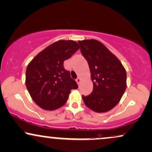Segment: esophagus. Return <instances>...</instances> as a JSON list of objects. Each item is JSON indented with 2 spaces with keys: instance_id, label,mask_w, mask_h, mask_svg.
I'll return each instance as SVG.
<instances>
[{
  "instance_id": "esophagus-1",
  "label": "esophagus",
  "mask_w": 152,
  "mask_h": 152,
  "mask_svg": "<svg viewBox=\"0 0 152 152\" xmlns=\"http://www.w3.org/2000/svg\"><path fill=\"white\" fill-rule=\"evenodd\" d=\"M76 82H77V83H78V84H79V83H80V82H81V78H79V77L77 78H76Z\"/></svg>"
}]
</instances>
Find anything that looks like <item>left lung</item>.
Segmentation results:
<instances>
[{
  "instance_id": "8db88e82",
  "label": "left lung",
  "mask_w": 152,
  "mask_h": 152,
  "mask_svg": "<svg viewBox=\"0 0 152 152\" xmlns=\"http://www.w3.org/2000/svg\"><path fill=\"white\" fill-rule=\"evenodd\" d=\"M90 68L93 92L82 96L85 105L96 113L110 110L119 103L127 87V74L122 63L98 40L78 41Z\"/></svg>"
}]
</instances>
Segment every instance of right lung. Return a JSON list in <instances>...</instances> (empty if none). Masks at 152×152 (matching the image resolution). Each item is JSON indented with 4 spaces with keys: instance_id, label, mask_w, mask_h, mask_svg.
<instances>
[{
    "instance_id": "right-lung-1",
    "label": "right lung",
    "mask_w": 152,
    "mask_h": 152,
    "mask_svg": "<svg viewBox=\"0 0 152 152\" xmlns=\"http://www.w3.org/2000/svg\"><path fill=\"white\" fill-rule=\"evenodd\" d=\"M73 40H59L49 45L34 57L27 67L25 83L37 105L46 110L63 106L72 89L78 88L64 61L79 49Z\"/></svg>"
}]
</instances>
